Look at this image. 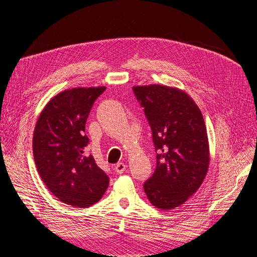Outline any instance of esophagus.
Instances as JSON below:
<instances>
[{
  "mask_svg": "<svg viewBox=\"0 0 257 257\" xmlns=\"http://www.w3.org/2000/svg\"><path fill=\"white\" fill-rule=\"evenodd\" d=\"M125 168H126V165L124 164V163H118L113 169L116 174H122L124 170H125Z\"/></svg>",
  "mask_w": 257,
  "mask_h": 257,
  "instance_id": "esophagus-1",
  "label": "esophagus"
}]
</instances>
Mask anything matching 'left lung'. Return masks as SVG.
I'll list each match as a JSON object with an SVG mask.
<instances>
[{"instance_id": "8db88e82", "label": "left lung", "mask_w": 257, "mask_h": 257, "mask_svg": "<svg viewBox=\"0 0 257 257\" xmlns=\"http://www.w3.org/2000/svg\"><path fill=\"white\" fill-rule=\"evenodd\" d=\"M152 130L157 168L144 190L162 210L183 205L200 188L210 162L207 130L193 98L178 88L162 84L135 85Z\"/></svg>"}]
</instances>
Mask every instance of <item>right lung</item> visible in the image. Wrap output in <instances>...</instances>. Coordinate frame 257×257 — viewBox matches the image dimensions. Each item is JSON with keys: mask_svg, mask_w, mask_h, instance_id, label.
<instances>
[{"mask_svg": "<svg viewBox=\"0 0 257 257\" xmlns=\"http://www.w3.org/2000/svg\"><path fill=\"white\" fill-rule=\"evenodd\" d=\"M105 87L64 90L46 104L33 134L37 172L48 190L62 203L77 208L96 204L109 178L92 155L85 153L89 138L85 122Z\"/></svg>", "mask_w": 257, "mask_h": 257, "instance_id": "1", "label": "right lung"}]
</instances>
